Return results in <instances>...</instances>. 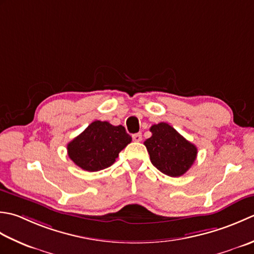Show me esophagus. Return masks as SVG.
<instances>
[{
	"label": "esophagus",
	"mask_w": 254,
	"mask_h": 254,
	"mask_svg": "<svg viewBox=\"0 0 254 254\" xmlns=\"http://www.w3.org/2000/svg\"><path fill=\"white\" fill-rule=\"evenodd\" d=\"M132 139H133V141H136V142L141 141V139H142V134H141L140 132L134 133V134H132Z\"/></svg>",
	"instance_id": "obj_1"
}]
</instances>
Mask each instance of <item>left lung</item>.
I'll use <instances>...</instances> for the list:
<instances>
[{
  "instance_id": "8db88e82",
  "label": "left lung",
  "mask_w": 254,
  "mask_h": 254,
  "mask_svg": "<svg viewBox=\"0 0 254 254\" xmlns=\"http://www.w3.org/2000/svg\"><path fill=\"white\" fill-rule=\"evenodd\" d=\"M152 136L144 141L151 163L169 177H181L192 167L197 156L195 144L180 134L167 123L150 128Z\"/></svg>"
}]
</instances>
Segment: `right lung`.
Returning <instances> with one entry per match:
<instances>
[{
	"mask_svg": "<svg viewBox=\"0 0 254 254\" xmlns=\"http://www.w3.org/2000/svg\"><path fill=\"white\" fill-rule=\"evenodd\" d=\"M131 142L124 126L95 121L68 143V156L77 167L89 172L106 169L122 150Z\"/></svg>",
	"mask_w": 254,
	"mask_h": 254,
	"instance_id": "1",
	"label": "right lung"
}]
</instances>
